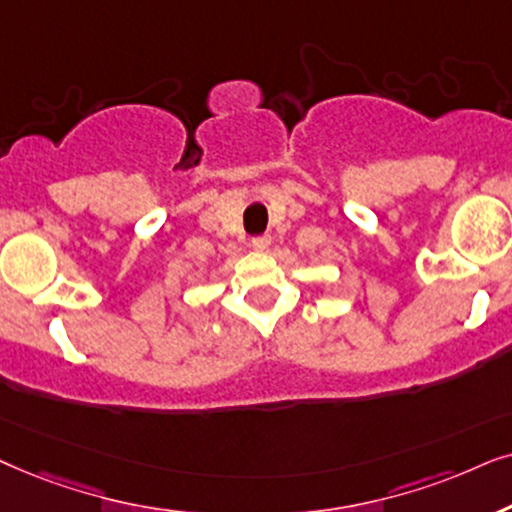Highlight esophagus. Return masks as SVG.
Wrapping results in <instances>:
<instances>
[{
	"label": "esophagus",
	"instance_id": "esophagus-1",
	"mask_svg": "<svg viewBox=\"0 0 512 512\" xmlns=\"http://www.w3.org/2000/svg\"><path fill=\"white\" fill-rule=\"evenodd\" d=\"M250 245H252V248H255V250H267L269 245H271V236H269V234H262V236H252Z\"/></svg>",
	"mask_w": 512,
	"mask_h": 512
}]
</instances>
